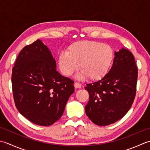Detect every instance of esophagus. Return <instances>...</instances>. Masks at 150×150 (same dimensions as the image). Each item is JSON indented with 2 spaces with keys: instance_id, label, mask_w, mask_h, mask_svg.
<instances>
[{
  "instance_id": "esophagus-1",
  "label": "esophagus",
  "mask_w": 150,
  "mask_h": 150,
  "mask_svg": "<svg viewBox=\"0 0 150 150\" xmlns=\"http://www.w3.org/2000/svg\"><path fill=\"white\" fill-rule=\"evenodd\" d=\"M74 87L76 88H79L81 87V85L79 83H78V82H76V83H74Z\"/></svg>"
}]
</instances>
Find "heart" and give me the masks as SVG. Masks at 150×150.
Here are the masks:
<instances>
[{"mask_svg": "<svg viewBox=\"0 0 150 150\" xmlns=\"http://www.w3.org/2000/svg\"><path fill=\"white\" fill-rule=\"evenodd\" d=\"M113 59V51L109 45L84 40L73 42L67 52L61 53L58 64L64 75H72L79 66L81 71L76 76L77 78L83 79L88 77L91 80L98 81L108 74Z\"/></svg>", "mask_w": 150, "mask_h": 150, "instance_id": "obj_1", "label": "heart"}]
</instances>
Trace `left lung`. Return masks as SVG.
Wrapping results in <instances>:
<instances>
[{"instance_id": "left-lung-1", "label": "left lung", "mask_w": 150, "mask_h": 150, "mask_svg": "<svg viewBox=\"0 0 150 150\" xmlns=\"http://www.w3.org/2000/svg\"><path fill=\"white\" fill-rule=\"evenodd\" d=\"M115 56L105 77L85 87L89 94L85 112L98 126H108L124 117L136 95L138 69L133 54L122 48Z\"/></svg>"}]
</instances>
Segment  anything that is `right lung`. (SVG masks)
Wrapping results in <instances>:
<instances>
[{
	"label": "right lung",
	"mask_w": 150,
	"mask_h": 150,
	"mask_svg": "<svg viewBox=\"0 0 150 150\" xmlns=\"http://www.w3.org/2000/svg\"><path fill=\"white\" fill-rule=\"evenodd\" d=\"M15 104L20 113L33 124L48 126L62 117L74 81L56 71L51 52L38 39L24 47L12 69Z\"/></svg>",
	"instance_id": "add662e5"
}]
</instances>
